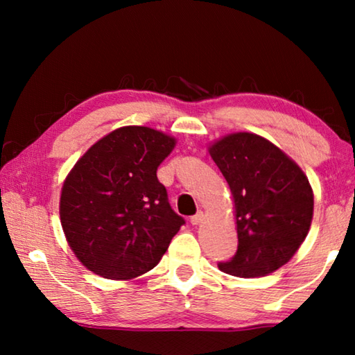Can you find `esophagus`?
Here are the masks:
<instances>
[{
  "instance_id": "obj_1",
  "label": "esophagus",
  "mask_w": 355,
  "mask_h": 355,
  "mask_svg": "<svg viewBox=\"0 0 355 355\" xmlns=\"http://www.w3.org/2000/svg\"><path fill=\"white\" fill-rule=\"evenodd\" d=\"M202 220H203V213H197V214H194L191 218V224L192 225H199Z\"/></svg>"
}]
</instances>
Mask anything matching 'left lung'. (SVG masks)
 <instances>
[{"mask_svg":"<svg viewBox=\"0 0 355 355\" xmlns=\"http://www.w3.org/2000/svg\"><path fill=\"white\" fill-rule=\"evenodd\" d=\"M235 202L238 250L219 263L236 277H263L296 254L313 218V191L300 167L254 133H233L209 146Z\"/></svg>","mask_w":355,"mask_h":355,"instance_id":"8db88e82","label":"left lung"}]
</instances>
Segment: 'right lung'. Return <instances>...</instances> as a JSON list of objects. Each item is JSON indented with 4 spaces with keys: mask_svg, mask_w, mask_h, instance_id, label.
Wrapping results in <instances>:
<instances>
[{
    "mask_svg": "<svg viewBox=\"0 0 355 355\" xmlns=\"http://www.w3.org/2000/svg\"><path fill=\"white\" fill-rule=\"evenodd\" d=\"M175 139L148 127L101 137L65 178L59 214L70 249L89 271L111 280L148 272L184 219L169 205L156 171Z\"/></svg>",
    "mask_w": 355,
    "mask_h": 355,
    "instance_id": "right-lung-1",
    "label": "right lung"
}]
</instances>
